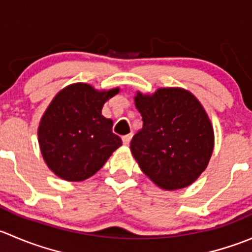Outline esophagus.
<instances>
[{"mask_svg": "<svg viewBox=\"0 0 252 252\" xmlns=\"http://www.w3.org/2000/svg\"><path fill=\"white\" fill-rule=\"evenodd\" d=\"M122 140H123V144L126 145V146H128V145L130 144V140H131V135H130V134H128V135H124L123 138H122Z\"/></svg>", "mask_w": 252, "mask_h": 252, "instance_id": "1", "label": "esophagus"}]
</instances>
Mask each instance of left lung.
<instances>
[{
	"mask_svg": "<svg viewBox=\"0 0 252 252\" xmlns=\"http://www.w3.org/2000/svg\"><path fill=\"white\" fill-rule=\"evenodd\" d=\"M142 128L130 142L141 171L157 187L191 185L207 167L215 147L213 126L200 101L182 88H159L134 96Z\"/></svg>",
	"mask_w": 252,
	"mask_h": 252,
	"instance_id": "obj_1",
	"label": "left lung"
}]
</instances>
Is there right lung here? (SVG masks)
<instances>
[{"mask_svg":"<svg viewBox=\"0 0 252 252\" xmlns=\"http://www.w3.org/2000/svg\"><path fill=\"white\" fill-rule=\"evenodd\" d=\"M119 88L96 90L90 84L63 88L42 114L37 140L42 158L61 179L83 182L102 168L122 145L112 133L113 121L102 116L107 100Z\"/></svg>","mask_w":252,"mask_h":252,"instance_id":"obj_1","label":"right lung"}]
</instances>
